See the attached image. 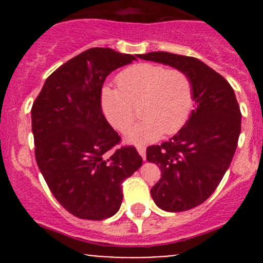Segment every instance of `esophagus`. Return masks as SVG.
Masks as SVG:
<instances>
[{
	"label": "esophagus",
	"mask_w": 263,
	"mask_h": 263,
	"mask_svg": "<svg viewBox=\"0 0 263 263\" xmlns=\"http://www.w3.org/2000/svg\"><path fill=\"white\" fill-rule=\"evenodd\" d=\"M137 151H138V153H140L141 155V157L142 158H146V147L144 146H137Z\"/></svg>",
	"instance_id": "esophagus-1"
}]
</instances>
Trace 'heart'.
Masks as SVG:
<instances>
[{"instance_id":"heart-1","label":"heart","mask_w":263,"mask_h":263,"mask_svg":"<svg viewBox=\"0 0 263 263\" xmlns=\"http://www.w3.org/2000/svg\"><path fill=\"white\" fill-rule=\"evenodd\" d=\"M119 90L105 86L101 105L105 116L117 131L126 132L136 119L142 120L127 134L134 143H146L173 135L188 121L194 106L193 81L180 69L156 63H140L126 68L116 78Z\"/></svg>"}]
</instances>
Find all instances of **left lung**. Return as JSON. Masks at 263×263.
<instances>
[{
  "label": "left lung",
  "mask_w": 263,
  "mask_h": 263,
  "mask_svg": "<svg viewBox=\"0 0 263 263\" xmlns=\"http://www.w3.org/2000/svg\"><path fill=\"white\" fill-rule=\"evenodd\" d=\"M138 58L185 71L193 81L197 107L177 135L147 148L162 177L151 189L157 206L185 211L203 204L215 192L235 155L241 132V111L230 84L193 57L167 52L140 54Z\"/></svg>",
  "instance_id": "1"
}]
</instances>
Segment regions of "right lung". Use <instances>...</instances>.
<instances>
[{
    "instance_id": "obj_1",
    "label": "right lung",
    "mask_w": 263,
    "mask_h": 263,
    "mask_svg": "<svg viewBox=\"0 0 263 263\" xmlns=\"http://www.w3.org/2000/svg\"><path fill=\"white\" fill-rule=\"evenodd\" d=\"M136 57L91 48L59 66L32 106V132L39 171L66 211L86 220L115 215L122 183L142 165L134 146L107 122L101 90L107 75Z\"/></svg>"
}]
</instances>
